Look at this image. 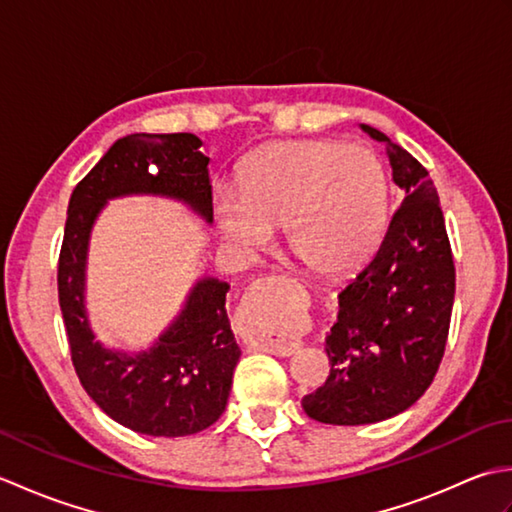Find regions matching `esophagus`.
Listing matches in <instances>:
<instances>
[{
  "instance_id": "34e87169",
  "label": "esophagus",
  "mask_w": 512,
  "mask_h": 512,
  "mask_svg": "<svg viewBox=\"0 0 512 512\" xmlns=\"http://www.w3.org/2000/svg\"><path fill=\"white\" fill-rule=\"evenodd\" d=\"M239 325H242V332L248 339H253L259 343L262 350L270 352V354H277V356H292L299 350V341H292V339H284V336H279L277 332H257L253 321L248 319V312L239 314Z\"/></svg>"
}]
</instances>
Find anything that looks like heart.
<instances>
[{
	"label": "heart",
	"instance_id": "obj_1",
	"mask_svg": "<svg viewBox=\"0 0 512 512\" xmlns=\"http://www.w3.org/2000/svg\"><path fill=\"white\" fill-rule=\"evenodd\" d=\"M213 217L228 244L253 253L284 224L303 266L343 273L372 250L387 217V178L367 149L336 140H295L250 156L239 195L220 191Z\"/></svg>",
	"mask_w": 512,
	"mask_h": 512
}]
</instances>
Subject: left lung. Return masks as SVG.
<instances>
[{
  "instance_id": "left-lung-1",
  "label": "left lung",
  "mask_w": 512,
  "mask_h": 512,
  "mask_svg": "<svg viewBox=\"0 0 512 512\" xmlns=\"http://www.w3.org/2000/svg\"><path fill=\"white\" fill-rule=\"evenodd\" d=\"M405 200L372 259L339 292L325 336L330 376L303 396L312 420L372 424L409 409L436 376L455 297L453 253L429 171L378 129Z\"/></svg>"
}]
</instances>
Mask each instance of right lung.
<instances>
[{
    "mask_svg": "<svg viewBox=\"0 0 512 512\" xmlns=\"http://www.w3.org/2000/svg\"><path fill=\"white\" fill-rule=\"evenodd\" d=\"M193 134H132L110 147L76 184L59 255V306L72 365L107 416L145 436L180 438L209 429L226 409L239 347L226 314L228 284L204 277L147 352L125 354L94 341L85 312L92 226L107 200L151 193L182 200L213 222L209 158Z\"/></svg>",
    "mask_w": 512,
    "mask_h": 512,
    "instance_id": "obj_1",
    "label": "right lung"
}]
</instances>
